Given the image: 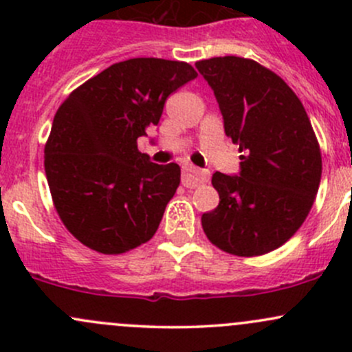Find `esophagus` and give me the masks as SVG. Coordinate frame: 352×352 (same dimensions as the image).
I'll return each instance as SVG.
<instances>
[{"instance_id":"34e87169","label":"esophagus","mask_w":352,"mask_h":352,"mask_svg":"<svg viewBox=\"0 0 352 352\" xmlns=\"http://www.w3.org/2000/svg\"><path fill=\"white\" fill-rule=\"evenodd\" d=\"M208 173L202 172V170H197L196 166H186L184 168V177H182V184L186 187H197L201 184L208 182Z\"/></svg>"}]
</instances>
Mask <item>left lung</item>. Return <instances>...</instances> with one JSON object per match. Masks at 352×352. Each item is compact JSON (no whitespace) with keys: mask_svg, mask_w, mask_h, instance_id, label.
<instances>
[{"mask_svg":"<svg viewBox=\"0 0 352 352\" xmlns=\"http://www.w3.org/2000/svg\"><path fill=\"white\" fill-rule=\"evenodd\" d=\"M196 67L214 90L226 136L243 153L240 175H212L219 204L202 214V230L226 254H269L300 230L314 206L320 144L301 100L274 71L239 56L202 59Z\"/></svg>","mask_w":352,"mask_h":352,"instance_id":"1","label":"left lung"}]
</instances>
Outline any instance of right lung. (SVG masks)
I'll list each match as a JSON object with an SVG mask.
<instances>
[{
	"label": "right lung",
	"instance_id": "add662e5",
	"mask_svg": "<svg viewBox=\"0 0 352 352\" xmlns=\"http://www.w3.org/2000/svg\"><path fill=\"white\" fill-rule=\"evenodd\" d=\"M196 76L182 61L127 59L74 88L58 109L45 177L63 225L85 247L117 255L153 239L180 166L151 163L138 138L160 122L168 95Z\"/></svg>",
	"mask_w": 352,
	"mask_h": 352
}]
</instances>
